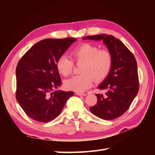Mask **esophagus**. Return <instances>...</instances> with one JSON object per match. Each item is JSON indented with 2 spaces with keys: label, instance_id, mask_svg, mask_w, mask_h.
<instances>
[{
  "label": "esophagus",
  "instance_id": "1",
  "mask_svg": "<svg viewBox=\"0 0 155 155\" xmlns=\"http://www.w3.org/2000/svg\"><path fill=\"white\" fill-rule=\"evenodd\" d=\"M76 94L78 95V96H87L86 93H78V92H77L76 93Z\"/></svg>",
  "mask_w": 155,
  "mask_h": 155
}]
</instances>
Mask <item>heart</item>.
<instances>
[{
	"mask_svg": "<svg viewBox=\"0 0 155 155\" xmlns=\"http://www.w3.org/2000/svg\"><path fill=\"white\" fill-rule=\"evenodd\" d=\"M71 55L77 63H83L81 74L74 76L64 81V87L68 90L78 93L87 90L94 81L103 80L109 73L112 67V56L105 49L99 50L97 47L89 43H83L72 50ZM59 73L67 77L73 68V62L66 55H61L57 61Z\"/></svg>",
	"mask_w": 155,
	"mask_h": 155,
	"instance_id": "obj_1",
	"label": "heart"
}]
</instances>
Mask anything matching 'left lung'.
<instances>
[{
    "label": "left lung",
    "mask_w": 155,
    "mask_h": 155,
    "mask_svg": "<svg viewBox=\"0 0 155 155\" xmlns=\"http://www.w3.org/2000/svg\"><path fill=\"white\" fill-rule=\"evenodd\" d=\"M83 39L103 41L113 59L109 73L97 87L105 95L96 94L97 103L90 108L92 113L104 120H113L126 112L139 92V77L136 59L119 39L102 34Z\"/></svg>",
    "instance_id": "8db88e82"
}]
</instances>
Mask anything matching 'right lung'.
Returning a JSON list of instances; mask_svg holds the SVG:
<instances>
[{
  "label": "right lung",
  "instance_id": "1",
  "mask_svg": "<svg viewBox=\"0 0 155 155\" xmlns=\"http://www.w3.org/2000/svg\"><path fill=\"white\" fill-rule=\"evenodd\" d=\"M77 41L73 38H47L37 42L26 52L16 68V98L32 119L48 123L57 118L72 91L57 90L61 80L57 61Z\"/></svg>",
  "mask_w": 155,
  "mask_h": 155
}]
</instances>
